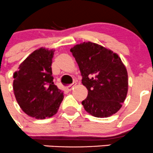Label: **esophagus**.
Instances as JSON below:
<instances>
[{
  "label": "esophagus",
  "instance_id": "obj_1",
  "mask_svg": "<svg viewBox=\"0 0 153 153\" xmlns=\"http://www.w3.org/2000/svg\"><path fill=\"white\" fill-rule=\"evenodd\" d=\"M75 84H75V83H74V84H73V85L68 86V87H67V90H68V91H71V90H72V89H73L74 86H75Z\"/></svg>",
  "mask_w": 153,
  "mask_h": 153
}]
</instances>
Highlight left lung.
<instances>
[{"label": "left lung", "instance_id": "1", "mask_svg": "<svg viewBox=\"0 0 153 153\" xmlns=\"http://www.w3.org/2000/svg\"><path fill=\"white\" fill-rule=\"evenodd\" d=\"M88 90L84 109L96 117H108L122 107L128 93V73L117 54L100 45L84 42L70 49Z\"/></svg>", "mask_w": 153, "mask_h": 153}]
</instances>
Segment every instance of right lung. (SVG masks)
<instances>
[{
	"label": "right lung",
	"mask_w": 153,
	"mask_h": 153,
	"mask_svg": "<svg viewBox=\"0 0 153 153\" xmlns=\"http://www.w3.org/2000/svg\"><path fill=\"white\" fill-rule=\"evenodd\" d=\"M54 49L40 48L31 53L13 74V91L22 111L43 120L57 114L63 92L53 82Z\"/></svg>",
	"instance_id": "obj_1"
}]
</instances>
